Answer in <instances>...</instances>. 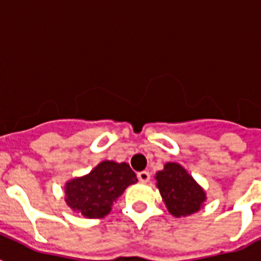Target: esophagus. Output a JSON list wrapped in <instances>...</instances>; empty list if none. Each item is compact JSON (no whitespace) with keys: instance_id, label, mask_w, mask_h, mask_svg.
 <instances>
[{"instance_id":"1","label":"esophagus","mask_w":261,"mask_h":261,"mask_svg":"<svg viewBox=\"0 0 261 261\" xmlns=\"http://www.w3.org/2000/svg\"><path fill=\"white\" fill-rule=\"evenodd\" d=\"M137 177H138V180L142 181V183H147V181L150 180V174L147 171H140L137 174Z\"/></svg>"}]
</instances>
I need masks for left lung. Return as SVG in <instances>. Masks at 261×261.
<instances>
[{"label":"left lung","instance_id":"left-lung-1","mask_svg":"<svg viewBox=\"0 0 261 261\" xmlns=\"http://www.w3.org/2000/svg\"><path fill=\"white\" fill-rule=\"evenodd\" d=\"M156 186L168 212L175 217L190 216L205 201V192L188 172L177 163H166L156 174Z\"/></svg>","mask_w":261,"mask_h":261}]
</instances>
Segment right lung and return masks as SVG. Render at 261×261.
<instances>
[{"label": "right lung", "instance_id": "obj_1", "mask_svg": "<svg viewBox=\"0 0 261 261\" xmlns=\"http://www.w3.org/2000/svg\"><path fill=\"white\" fill-rule=\"evenodd\" d=\"M136 181L137 176L128 163L105 161L86 176L66 183L65 201L87 218H102L126 187Z\"/></svg>", "mask_w": 261, "mask_h": 261}]
</instances>
